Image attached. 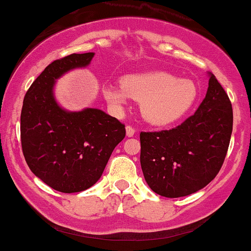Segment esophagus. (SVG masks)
<instances>
[{"instance_id":"34e87169","label":"esophagus","mask_w":251,"mask_h":251,"mask_svg":"<svg viewBox=\"0 0 251 251\" xmlns=\"http://www.w3.org/2000/svg\"><path fill=\"white\" fill-rule=\"evenodd\" d=\"M126 136L131 137V136H134V134H135V129H134L133 126H126Z\"/></svg>"}]
</instances>
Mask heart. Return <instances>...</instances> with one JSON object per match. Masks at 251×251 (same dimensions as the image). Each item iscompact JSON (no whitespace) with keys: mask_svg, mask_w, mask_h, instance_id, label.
Here are the masks:
<instances>
[{"mask_svg":"<svg viewBox=\"0 0 251 251\" xmlns=\"http://www.w3.org/2000/svg\"><path fill=\"white\" fill-rule=\"evenodd\" d=\"M103 96L115 112H122L131 98L141 103V114L148 123L168 126L193 106L199 90L189 79H177L165 72H150L126 75L121 85L107 83L103 87Z\"/></svg>","mask_w":251,"mask_h":251,"instance_id":"heart-1","label":"heart"}]
</instances>
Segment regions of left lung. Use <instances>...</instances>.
<instances>
[{"mask_svg": "<svg viewBox=\"0 0 251 251\" xmlns=\"http://www.w3.org/2000/svg\"><path fill=\"white\" fill-rule=\"evenodd\" d=\"M196 112L170 130L140 134V163L148 187L165 198L196 193L214 179L226 157L233 114L212 73Z\"/></svg>", "mask_w": 251, "mask_h": 251, "instance_id": "obj_1", "label": "left lung"}]
</instances>
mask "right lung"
I'll use <instances>...</instances> for the list:
<instances>
[{
  "label": "right lung",
  "mask_w": 251,
  "mask_h": 251,
  "mask_svg": "<svg viewBox=\"0 0 251 251\" xmlns=\"http://www.w3.org/2000/svg\"><path fill=\"white\" fill-rule=\"evenodd\" d=\"M94 52L72 53L53 61L34 80L24 98L21 146L31 171L52 189L79 193L101 177L125 125L103 110L69 111L57 103L55 83L66 73L90 66Z\"/></svg>",
  "instance_id": "add662e5"
}]
</instances>
